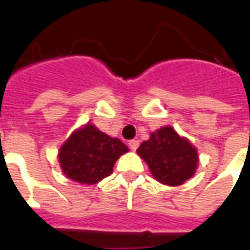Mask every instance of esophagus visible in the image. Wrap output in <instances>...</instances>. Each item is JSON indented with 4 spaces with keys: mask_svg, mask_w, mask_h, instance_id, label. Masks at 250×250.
I'll list each match as a JSON object with an SVG mask.
<instances>
[{
    "mask_svg": "<svg viewBox=\"0 0 250 250\" xmlns=\"http://www.w3.org/2000/svg\"><path fill=\"white\" fill-rule=\"evenodd\" d=\"M128 146L131 150H136L137 148H139V141L137 140H131L128 143Z\"/></svg>",
    "mask_w": 250,
    "mask_h": 250,
    "instance_id": "esophagus-1",
    "label": "esophagus"
}]
</instances>
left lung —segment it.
I'll return each mask as SVG.
<instances>
[{
    "label": "left lung",
    "mask_w": 250,
    "mask_h": 250,
    "mask_svg": "<svg viewBox=\"0 0 250 250\" xmlns=\"http://www.w3.org/2000/svg\"><path fill=\"white\" fill-rule=\"evenodd\" d=\"M137 154L148 164L156 180L167 186H180L193 176L197 168L196 149L172 127H162L150 135L137 149Z\"/></svg>",
    "instance_id": "left-lung-1"
}]
</instances>
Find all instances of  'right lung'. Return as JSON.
Wrapping results in <instances>:
<instances>
[{
    "label": "right lung",
    "instance_id": "add662e5",
    "mask_svg": "<svg viewBox=\"0 0 250 250\" xmlns=\"http://www.w3.org/2000/svg\"><path fill=\"white\" fill-rule=\"evenodd\" d=\"M128 148L119 139L88 125L70 136L60 149V164L67 178L82 184H96L113 172L115 161Z\"/></svg>",
    "mask_w": 250,
    "mask_h": 250
}]
</instances>
